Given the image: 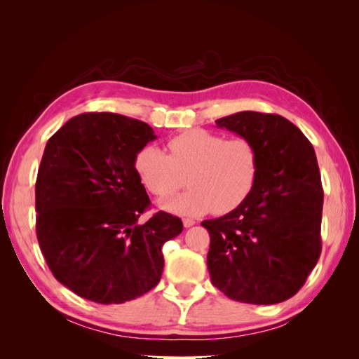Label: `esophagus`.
<instances>
[{"mask_svg": "<svg viewBox=\"0 0 359 359\" xmlns=\"http://www.w3.org/2000/svg\"><path fill=\"white\" fill-rule=\"evenodd\" d=\"M194 223H196V222H194L193 219H182V224H184V227H191Z\"/></svg>", "mask_w": 359, "mask_h": 359, "instance_id": "34e87169", "label": "esophagus"}]
</instances>
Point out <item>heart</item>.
<instances>
[{"instance_id": "obj_1", "label": "heart", "mask_w": 359, "mask_h": 359, "mask_svg": "<svg viewBox=\"0 0 359 359\" xmlns=\"http://www.w3.org/2000/svg\"><path fill=\"white\" fill-rule=\"evenodd\" d=\"M168 149L145 145L135 158L137 175L158 198L170 196L187 182L190 189L163 203L182 215L208 211L224 214L240 206L253 191L259 175V151L247 137L226 139L194 128L172 137Z\"/></svg>"}]
</instances>
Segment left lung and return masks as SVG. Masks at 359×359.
<instances>
[{
    "mask_svg": "<svg viewBox=\"0 0 359 359\" xmlns=\"http://www.w3.org/2000/svg\"><path fill=\"white\" fill-rule=\"evenodd\" d=\"M215 123L256 145L259 175L240 206L202 222L211 238V281L233 301H286L306 283L322 250L323 190L313 145L276 114L244 111Z\"/></svg>",
    "mask_w": 359,
    "mask_h": 359,
    "instance_id": "1",
    "label": "left lung"
}]
</instances>
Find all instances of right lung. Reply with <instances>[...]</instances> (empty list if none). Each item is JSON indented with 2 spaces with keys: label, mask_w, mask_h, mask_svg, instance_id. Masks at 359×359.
<instances>
[{
  "label": "right lung",
  "mask_w": 359,
  "mask_h": 359,
  "mask_svg": "<svg viewBox=\"0 0 359 359\" xmlns=\"http://www.w3.org/2000/svg\"><path fill=\"white\" fill-rule=\"evenodd\" d=\"M157 136L147 123L111 112L73 116L46 144L36 181V232L49 269L76 295L123 304L157 286L161 247L182 232L151 205L135 166Z\"/></svg>",
  "instance_id": "obj_1"
}]
</instances>
